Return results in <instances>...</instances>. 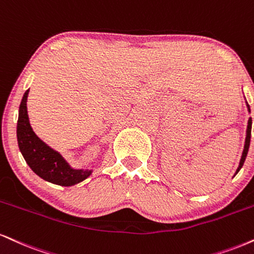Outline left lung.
<instances>
[{"label": "left lung", "instance_id": "left-lung-1", "mask_svg": "<svg viewBox=\"0 0 254 254\" xmlns=\"http://www.w3.org/2000/svg\"><path fill=\"white\" fill-rule=\"evenodd\" d=\"M247 108H249V111H250V106L249 104H247ZM251 129H252V118L249 119V124H247V131H246V139H245V146H244V151H243V156H241V160H240V163H239V167H238L237 169V173L241 169V167L244 166V162L246 160V156H247V152H249V148H250V142H251Z\"/></svg>", "mask_w": 254, "mask_h": 254}]
</instances>
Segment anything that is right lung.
Listing matches in <instances>:
<instances>
[{
    "mask_svg": "<svg viewBox=\"0 0 254 254\" xmlns=\"http://www.w3.org/2000/svg\"><path fill=\"white\" fill-rule=\"evenodd\" d=\"M28 92L29 90L24 92L21 100L16 127L17 143L27 164L36 175L54 185L69 187L84 181L91 175L92 170L73 169L59 152L50 148L35 135L29 124L27 112Z\"/></svg>",
    "mask_w": 254,
    "mask_h": 254,
    "instance_id": "right-lung-1",
    "label": "right lung"
}]
</instances>
